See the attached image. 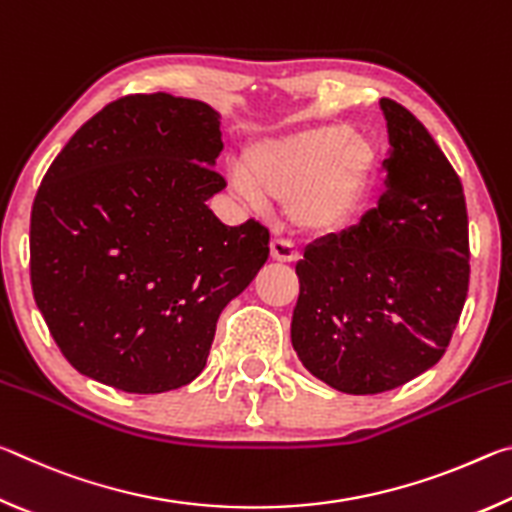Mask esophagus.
Wrapping results in <instances>:
<instances>
[{
    "instance_id": "obj_1",
    "label": "esophagus",
    "mask_w": 512,
    "mask_h": 512,
    "mask_svg": "<svg viewBox=\"0 0 512 512\" xmlns=\"http://www.w3.org/2000/svg\"><path fill=\"white\" fill-rule=\"evenodd\" d=\"M271 259L273 262H282V264H293L298 262V253L291 250L284 241H271Z\"/></svg>"
}]
</instances>
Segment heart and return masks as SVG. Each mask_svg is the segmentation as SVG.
<instances>
[{
    "label": "heart",
    "mask_w": 512,
    "mask_h": 512,
    "mask_svg": "<svg viewBox=\"0 0 512 512\" xmlns=\"http://www.w3.org/2000/svg\"><path fill=\"white\" fill-rule=\"evenodd\" d=\"M379 146L350 124L305 128L250 146L232 187L257 207L284 201L293 230L320 237L341 230L366 201L379 171Z\"/></svg>",
    "instance_id": "1"
}]
</instances>
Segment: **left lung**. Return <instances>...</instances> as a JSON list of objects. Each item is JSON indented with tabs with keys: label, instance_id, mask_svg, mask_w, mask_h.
Segmentation results:
<instances>
[{
	"label": "left lung",
	"instance_id": "8db88e82",
	"mask_svg": "<svg viewBox=\"0 0 512 512\" xmlns=\"http://www.w3.org/2000/svg\"><path fill=\"white\" fill-rule=\"evenodd\" d=\"M386 189L357 225L305 248L291 343L311 375L350 395L393 391L443 357L470 282L461 180L427 128L379 101Z\"/></svg>",
	"mask_w": 512,
	"mask_h": 512
}]
</instances>
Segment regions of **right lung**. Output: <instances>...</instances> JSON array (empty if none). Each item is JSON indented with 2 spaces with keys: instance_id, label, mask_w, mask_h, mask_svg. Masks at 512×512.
I'll list each match as a JSON object with an SVG mask.
<instances>
[{
  "instance_id": "add662e5",
  "label": "right lung",
  "mask_w": 512,
  "mask_h": 512,
  "mask_svg": "<svg viewBox=\"0 0 512 512\" xmlns=\"http://www.w3.org/2000/svg\"><path fill=\"white\" fill-rule=\"evenodd\" d=\"M221 117L167 92L108 103L74 133L31 210V287L65 359L126 393L187 386L216 320L268 259V230L207 201Z\"/></svg>"
}]
</instances>
